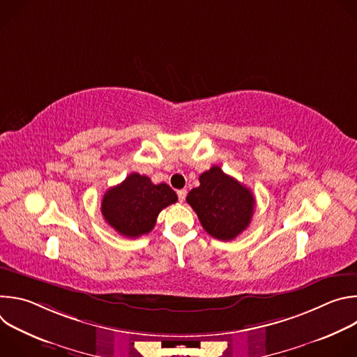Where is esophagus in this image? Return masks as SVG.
Returning a JSON list of instances; mask_svg holds the SVG:
<instances>
[{
  "label": "esophagus",
  "instance_id": "1",
  "mask_svg": "<svg viewBox=\"0 0 357 357\" xmlns=\"http://www.w3.org/2000/svg\"><path fill=\"white\" fill-rule=\"evenodd\" d=\"M186 195H188V190H186V189L178 190V199H179V202H183V200L186 199Z\"/></svg>",
  "mask_w": 357,
  "mask_h": 357
}]
</instances>
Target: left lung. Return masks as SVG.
<instances>
[{
  "label": "left lung",
  "mask_w": 357,
  "mask_h": 357,
  "mask_svg": "<svg viewBox=\"0 0 357 357\" xmlns=\"http://www.w3.org/2000/svg\"><path fill=\"white\" fill-rule=\"evenodd\" d=\"M199 182L188 193L186 202L200 225L218 240L236 238L248 227L254 213L256 199L251 190L216 165L203 172Z\"/></svg>",
  "instance_id": "1"
}]
</instances>
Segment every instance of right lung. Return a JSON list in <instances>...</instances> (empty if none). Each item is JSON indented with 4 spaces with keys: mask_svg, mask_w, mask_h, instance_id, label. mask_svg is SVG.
Returning <instances> with one entry per match:
<instances>
[{
    "mask_svg": "<svg viewBox=\"0 0 357 357\" xmlns=\"http://www.w3.org/2000/svg\"><path fill=\"white\" fill-rule=\"evenodd\" d=\"M176 200L169 185H154L148 176L134 172L105 193L101 215L117 233L135 238L154 229L160 212Z\"/></svg>",
    "mask_w": 357,
    "mask_h": 357,
    "instance_id": "1",
    "label": "right lung"
}]
</instances>
